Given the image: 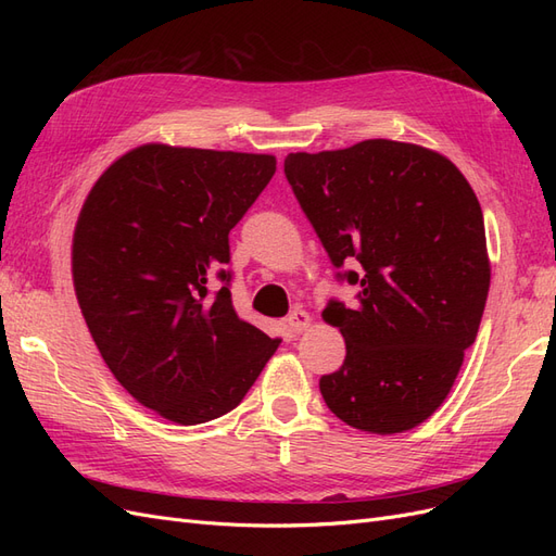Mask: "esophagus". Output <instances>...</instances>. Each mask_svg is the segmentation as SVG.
I'll use <instances>...</instances> for the list:
<instances>
[{"mask_svg": "<svg viewBox=\"0 0 556 556\" xmlns=\"http://www.w3.org/2000/svg\"><path fill=\"white\" fill-rule=\"evenodd\" d=\"M311 327V315L306 311H292L288 315V329L292 333H301Z\"/></svg>", "mask_w": 556, "mask_h": 556, "instance_id": "34e87169", "label": "esophagus"}]
</instances>
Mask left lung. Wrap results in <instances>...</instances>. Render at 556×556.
<instances>
[{
  "label": "left lung",
  "mask_w": 556,
  "mask_h": 556,
  "mask_svg": "<svg viewBox=\"0 0 556 556\" xmlns=\"http://www.w3.org/2000/svg\"><path fill=\"white\" fill-rule=\"evenodd\" d=\"M285 178L336 280L357 285L355 306L323 313L345 339L325 403L362 431L417 427L450 394L490 292L476 192L447 157L387 139L290 153Z\"/></svg>",
  "instance_id": "obj_1"
}]
</instances>
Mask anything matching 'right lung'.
Masks as SVG:
<instances>
[{"instance_id": "1", "label": "right lung", "mask_w": 556, "mask_h": 556, "mask_svg": "<svg viewBox=\"0 0 556 556\" xmlns=\"http://www.w3.org/2000/svg\"><path fill=\"white\" fill-rule=\"evenodd\" d=\"M274 174L271 155L150 143L113 162L83 204V317L115 380L172 422L237 408L280 343L233 311L227 268L229 231Z\"/></svg>"}]
</instances>
